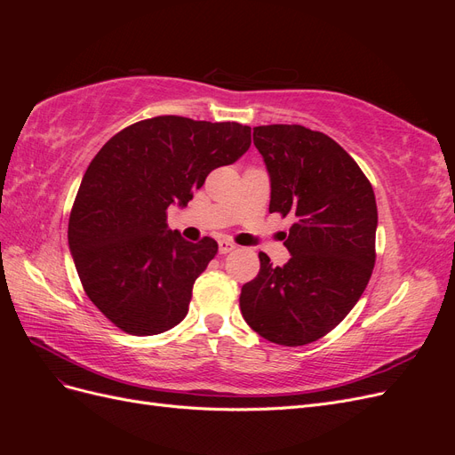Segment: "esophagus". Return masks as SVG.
Instances as JSON below:
<instances>
[{"mask_svg":"<svg viewBox=\"0 0 455 455\" xmlns=\"http://www.w3.org/2000/svg\"><path fill=\"white\" fill-rule=\"evenodd\" d=\"M218 251H220V254H228V252H231V251H235V244L226 241V239H222V241H218Z\"/></svg>","mask_w":455,"mask_h":455,"instance_id":"1","label":"esophagus"}]
</instances>
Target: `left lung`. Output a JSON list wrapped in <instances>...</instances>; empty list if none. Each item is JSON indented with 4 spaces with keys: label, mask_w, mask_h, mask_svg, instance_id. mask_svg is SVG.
Returning <instances> with one entry per match:
<instances>
[{
    "label": "left lung",
    "mask_w": 455,
    "mask_h": 455,
    "mask_svg": "<svg viewBox=\"0 0 455 455\" xmlns=\"http://www.w3.org/2000/svg\"><path fill=\"white\" fill-rule=\"evenodd\" d=\"M271 184L269 212L292 214L291 259L243 284L239 306L254 332L286 347L306 346L355 307L376 261L378 206L359 164L330 136L301 125L254 127Z\"/></svg>",
    "instance_id": "obj_1"
}]
</instances>
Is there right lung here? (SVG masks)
Returning <instances> with one entry per match:
<instances>
[{"instance_id": "obj_1", "label": "right lung", "mask_w": 455, "mask_h": 455, "mask_svg": "<svg viewBox=\"0 0 455 455\" xmlns=\"http://www.w3.org/2000/svg\"><path fill=\"white\" fill-rule=\"evenodd\" d=\"M251 148V127L161 116L109 139L81 180L68 244L87 296L132 336H154L188 315L191 288L218 252L167 226L211 171Z\"/></svg>"}]
</instances>
